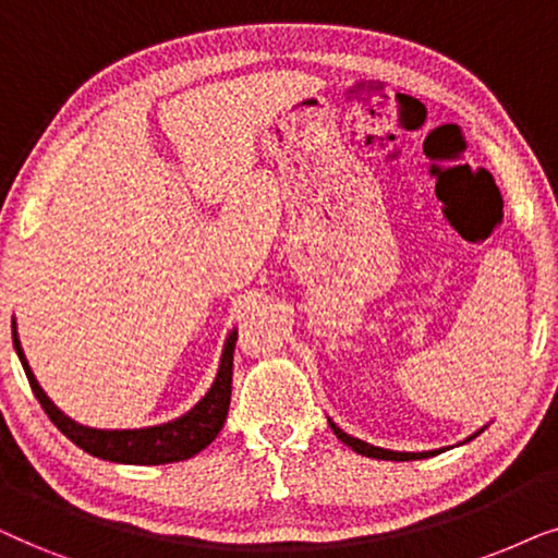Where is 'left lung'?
Masks as SVG:
<instances>
[{
    "label": "left lung",
    "instance_id": "obj_1",
    "mask_svg": "<svg viewBox=\"0 0 558 558\" xmlns=\"http://www.w3.org/2000/svg\"><path fill=\"white\" fill-rule=\"evenodd\" d=\"M329 426H331L333 434H337V439H339V441H344L349 449H354L356 454H362V457L390 459V462H413V459H428V457L441 454V451H444V449H434V451H390V449H380V447H373V444H367V441L354 439V436L344 434V430H341L333 421H329ZM480 430H482V428H480ZM480 430H477V434H480ZM477 434H472L470 439H466V441H472L474 436H477Z\"/></svg>",
    "mask_w": 558,
    "mask_h": 558
}]
</instances>
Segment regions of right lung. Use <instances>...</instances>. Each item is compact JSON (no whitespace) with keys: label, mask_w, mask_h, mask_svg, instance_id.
Listing matches in <instances>:
<instances>
[{"label":"right lung","mask_w":558,"mask_h":558,"mask_svg":"<svg viewBox=\"0 0 558 558\" xmlns=\"http://www.w3.org/2000/svg\"><path fill=\"white\" fill-rule=\"evenodd\" d=\"M12 339L17 356L25 367V375L33 388L35 398L40 400L43 411L48 413V418L56 423L61 434L88 451L92 457L107 459V462L119 464H170V462H183L193 454L209 447L217 439V434L225 426L227 413H229V400H232V362H234V341L236 331H229L225 352H221L219 373L217 380L209 388V392L191 408L189 413L181 418L160 423V426H147V428H92L81 426L73 418H69L53 400L46 396V390L40 388L35 380L33 369H29L25 352H22L20 339H17V326L12 322Z\"/></svg>","instance_id":"right-lung-1"}]
</instances>
